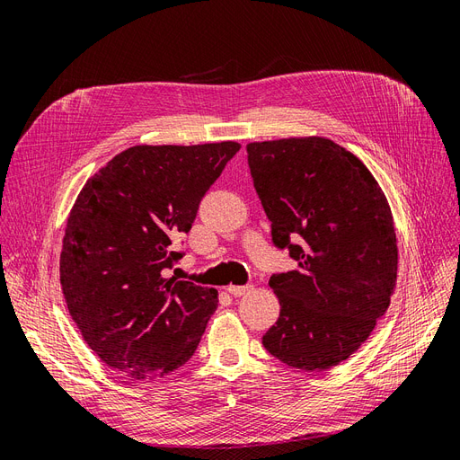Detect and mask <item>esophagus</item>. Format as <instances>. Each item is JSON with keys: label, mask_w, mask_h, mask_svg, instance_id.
Instances as JSON below:
<instances>
[{"label": "esophagus", "mask_w": 460, "mask_h": 460, "mask_svg": "<svg viewBox=\"0 0 460 460\" xmlns=\"http://www.w3.org/2000/svg\"><path fill=\"white\" fill-rule=\"evenodd\" d=\"M226 291H228V294H232L234 297H242V296H245L247 294V291H252V286H228L226 288Z\"/></svg>", "instance_id": "obj_1"}]
</instances>
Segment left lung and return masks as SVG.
I'll use <instances>...</instances> for the list:
<instances>
[{"label": "left lung", "instance_id": "left-lung-1", "mask_svg": "<svg viewBox=\"0 0 460 460\" xmlns=\"http://www.w3.org/2000/svg\"><path fill=\"white\" fill-rule=\"evenodd\" d=\"M247 161L274 245L297 261L269 280L280 316L264 349L299 370L336 367L367 341L394 296L392 208L363 161L328 137L247 144Z\"/></svg>", "mask_w": 460, "mask_h": 460}]
</instances>
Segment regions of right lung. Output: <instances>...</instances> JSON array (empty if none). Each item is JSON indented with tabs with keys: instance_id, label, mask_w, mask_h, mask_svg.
Returning a JSON list of instances; mask_svg holds the SVG:
<instances>
[{
	"instance_id": "obj_1",
	"label": "right lung",
	"mask_w": 460,
	"mask_h": 460,
	"mask_svg": "<svg viewBox=\"0 0 460 460\" xmlns=\"http://www.w3.org/2000/svg\"><path fill=\"white\" fill-rule=\"evenodd\" d=\"M238 142L134 146L102 166L71 208L59 272L68 313L105 365L153 380L196 353L218 291L164 278L199 203Z\"/></svg>"
}]
</instances>
